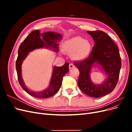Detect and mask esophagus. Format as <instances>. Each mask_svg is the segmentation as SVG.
<instances>
[{
    "instance_id": "obj_1",
    "label": "esophagus",
    "mask_w": 132,
    "mask_h": 132,
    "mask_svg": "<svg viewBox=\"0 0 132 132\" xmlns=\"http://www.w3.org/2000/svg\"><path fill=\"white\" fill-rule=\"evenodd\" d=\"M69 69H73V68H74L75 67V65L73 64H72V63H70V64H69Z\"/></svg>"
}]
</instances>
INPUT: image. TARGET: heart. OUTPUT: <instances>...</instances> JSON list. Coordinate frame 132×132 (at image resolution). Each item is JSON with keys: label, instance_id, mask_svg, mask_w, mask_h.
Wrapping results in <instances>:
<instances>
[{"label": "heart", "instance_id": "heart-1", "mask_svg": "<svg viewBox=\"0 0 132 132\" xmlns=\"http://www.w3.org/2000/svg\"><path fill=\"white\" fill-rule=\"evenodd\" d=\"M64 50L73 53V57L77 60H83L89 56L91 52L90 43L85 39L77 36L65 41L63 44Z\"/></svg>", "mask_w": 132, "mask_h": 132}]
</instances>
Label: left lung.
<instances>
[{
	"instance_id": "left-lung-1",
	"label": "left lung",
	"mask_w": 132,
	"mask_h": 132,
	"mask_svg": "<svg viewBox=\"0 0 132 132\" xmlns=\"http://www.w3.org/2000/svg\"><path fill=\"white\" fill-rule=\"evenodd\" d=\"M93 38L95 45L89 57L84 61L75 62L80 74L78 85L84 93L98 98L113 91L118 81L121 68V59L118 47L111 37L103 31H87ZM95 63L101 65L108 75L102 85H95L90 80L89 73Z\"/></svg>"
}]
</instances>
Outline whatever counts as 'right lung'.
<instances>
[{"instance_id":"right-lung-1","label":"right lung","mask_w":132,"mask_h":132,"mask_svg":"<svg viewBox=\"0 0 132 132\" xmlns=\"http://www.w3.org/2000/svg\"><path fill=\"white\" fill-rule=\"evenodd\" d=\"M62 37V36L59 34L53 32L41 34L40 31L36 30L32 31L20 46L18 56L16 62L18 80L22 89L32 96L38 98H44L50 97L56 94L61 86L64 75L68 72L69 63L66 62L62 67L54 66L49 87L41 92H34L27 88L22 79L21 69L22 61L27 57L29 52L35 49L50 47L54 48L55 51L58 52L59 43L57 42L61 41Z\"/></svg>"}]
</instances>
